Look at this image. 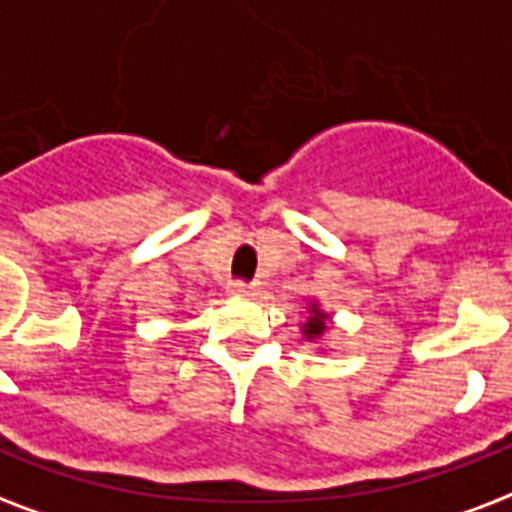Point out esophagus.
<instances>
[{
    "label": "esophagus",
    "instance_id": "obj_1",
    "mask_svg": "<svg viewBox=\"0 0 512 512\" xmlns=\"http://www.w3.org/2000/svg\"><path fill=\"white\" fill-rule=\"evenodd\" d=\"M228 292L233 298H255L260 287L255 282H230L228 284Z\"/></svg>",
    "mask_w": 512,
    "mask_h": 512
}]
</instances>
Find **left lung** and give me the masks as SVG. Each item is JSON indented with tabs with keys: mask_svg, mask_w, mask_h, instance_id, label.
Listing matches in <instances>:
<instances>
[{
	"mask_svg": "<svg viewBox=\"0 0 512 512\" xmlns=\"http://www.w3.org/2000/svg\"><path fill=\"white\" fill-rule=\"evenodd\" d=\"M327 327H330V314H325V311L319 308V303H311V306H308L306 325H303V338H306V341H319V338L327 333Z\"/></svg>",
	"mask_w": 512,
	"mask_h": 512,
	"instance_id": "obj_1",
	"label": "left lung"
}]
</instances>
